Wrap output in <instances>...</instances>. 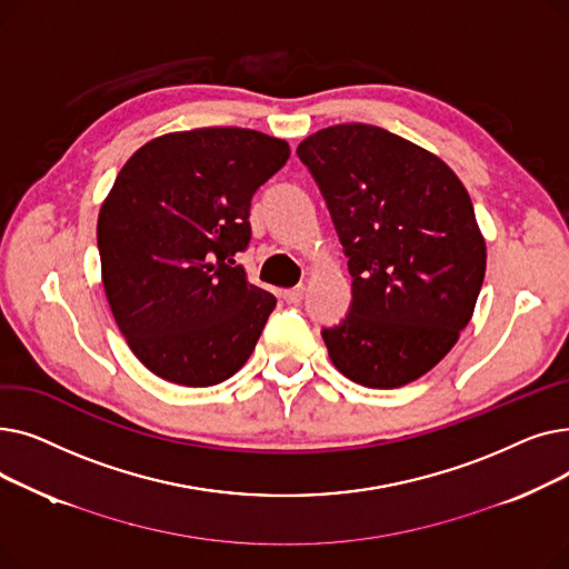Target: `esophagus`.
I'll return each mask as SVG.
<instances>
[{"instance_id":"34e87169","label":"esophagus","mask_w":569,"mask_h":569,"mask_svg":"<svg viewBox=\"0 0 569 569\" xmlns=\"http://www.w3.org/2000/svg\"><path fill=\"white\" fill-rule=\"evenodd\" d=\"M305 292H307L305 286L288 288V290H283V300H286L288 305H300V302L305 300Z\"/></svg>"}]
</instances>
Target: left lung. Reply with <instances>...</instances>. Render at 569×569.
Wrapping results in <instances>:
<instances>
[{"label":"left lung","mask_w":569,"mask_h":569,"mask_svg":"<svg viewBox=\"0 0 569 569\" xmlns=\"http://www.w3.org/2000/svg\"><path fill=\"white\" fill-rule=\"evenodd\" d=\"M352 274L346 320L322 339L332 365L371 390H395L455 348L480 295L487 244L455 170L371 124L320 129L297 147Z\"/></svg>","instance_id":"obj_1"}]
</instances>
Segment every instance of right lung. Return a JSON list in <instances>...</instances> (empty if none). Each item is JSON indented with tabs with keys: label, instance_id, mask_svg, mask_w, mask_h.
Wrapping results in <instances>:
<instances>
[{
	"label": "right lung",
	"instance_id": "right-lung-1",
	"mask_svg": "<svg viewBox=\"0 0 569 569\" xmlns=\"http://www.w3.org/2000/svg\"><path fill=\"white\" fill-rule=\"evenodd\" d=\"M290 147L253 129L207 127L144 142L101 204V279L119 332L154 376L209 387L251 357L277 297L247 281L253 193Z\"/></svg>",
	"mask_w": 569,
	"mask_h": 569
}]
</instances>
